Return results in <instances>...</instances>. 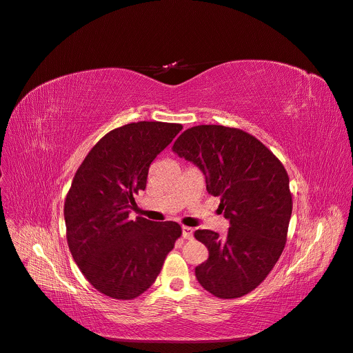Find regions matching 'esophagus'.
Instances as JSON below:
<instances>
[{"label":"esophagus","mask_w":353,"mask_h":353,"mask_svg":"<svg viewBox=\"0 0 353 353\" xmlns=\"http://www.w3.org/2000/svg\"><path fill=\"white\" fill-rule=\"evenodd\" d=\"M181 230H183V237H184V239H188V240H190V239L193 237V229H192V228H188V226H183V228H181Z\"/></svg>","instance_id":"obj_1"}]
</instances>
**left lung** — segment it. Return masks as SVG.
<instances>
[{
	"instance_id": "8db88e82",
	"label": "left lung",
	"mask_w": 353,
	"mask_h": 353,
	"mask_svg": "<svg viewBox=\"0 0 353 353\" xmlns=\"http://www.w3.org/2000/svg\"><path fill=\"white\" fill-rule=\"evenodd\" d=\"M172 150L205 173L209 194L220 197L230 220L225 237L194 232L209 250L196 268L197 281L216 298H242L266 279L285 249L293 206L288 172L262 141L234 127L194 125Z\"/></svg>"
}]
</instances>
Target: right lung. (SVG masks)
Masks as SVG:
<instances>
[{
  "label": "right lung",
  "instance_id": "right-lung-1",
  "mask_svg": "<svg viewBox=\"0 0 353 353\" xmlns=\"http://www.w3.org/2000/svg\"><path fill=\"white\" fill-rule=\"evenodd\" d=\"M181 128L139 121L111 130L72 179L64 201L67 243L85 279L110 298L132 301L144 293L181 236L176 221L128 217L148 167Z\"/></svg>",
  "mask_w": 353,
  "mask_h": 353
}]
</instances>
